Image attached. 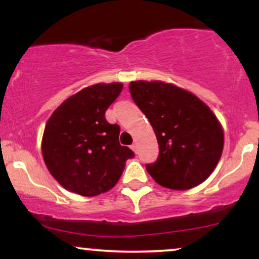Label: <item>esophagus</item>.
<instances>
[{
    "mask_svg": "<svg viewBox=\"0 0 259 259\" xmlns=\"http://www.w3.org/2000/svg\"><path fill=\"white\" fill-rule=\"evenodd\" d=\"M132 150H133L135 153L138 152V146H136V144H133V145H132Z\"/></svg>",
    "mask_w": 259,
    "mask_h": 259,
    "instance_id": "34e87169",
    "label": "esophagus"
}]
</instances>
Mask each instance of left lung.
<instances>
[{
    "label": "left lung",
    "instance_id": "obj_1",
    "mask_svg": "<svg viewBox=\"0 0 259 259\" xmlns=\"http://www.w3.org/2000/svg\"><path fill=\"white\" fill-rule=\"evenodd\" d=\"M134 102L150 120L159 146L146 164L160 186L189 190L212 174L221 159L224 133L214 113L191 92L163 81H133Z\"/></svg>",
    "mask_w": 259,
    "mask_h": 259
}]
</instances>
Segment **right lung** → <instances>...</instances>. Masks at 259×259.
Masks as SVG:
<instances>
[{"label":"right lung","instance_id":"1","mask_svg":"<svg viewBox=\"0 0 259 259\" xmlns=\"http://www.w3.org/2000/svg\"><path fill=\"white\" fill-rule=\"evenodd\" d=\"M120 82L96 84L67 99L45 126V164L64 189L91 197L118 183L134 152L119 144L120 127L105 113L120 95Z\"/></svg>","mask_w":259,"mask_h":259}]
</instances>
